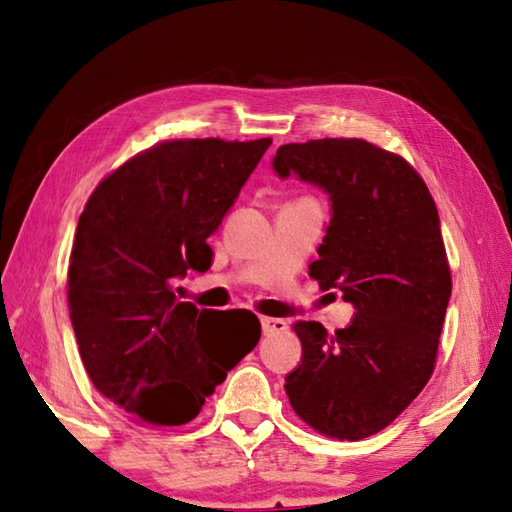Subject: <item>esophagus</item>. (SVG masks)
<instances>
[{
  "instance_id": "obj_1",
  "label": "esophagus",
  "mask_w": 512,
  "mask_h": 512,
  "mask_svg": "<svg viewBox=\"0 0 512 512\" xmlns=\"http://www.w3.org/2000/svg\"><path fill=\"white\" fill-rule=\"evenodd\" d=\"M262 330L264 334H279L288 330V323L277 317H262Z\"/></svg>"
}]
</instances>
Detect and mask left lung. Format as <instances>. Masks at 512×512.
<instances>
[{
    "instance_id": "obj_1",
    "label": "left lung",
    "mask_w": 512,
    "mask_h": 512,
    "mask_svg": "<svg viewBox=\"0 0 512 512\" xmlns=\"http://www.w3.org/2000/svg\"><path fill=\"white\" fill-rule=\"evenodd\" d=\"M273 169L328 193L310 277L354 306L334 334L317 321L292 325L303 354L284 389L312 429L363 440L405 411L436 363L451 299L436 202L407 160L361 138L284 145Z\"/></svg>"
}]
</instances>
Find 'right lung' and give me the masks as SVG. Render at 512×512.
<instances>
[{
	"label": "right lung",
	"instance_id": "1",
	"mask_svg": "<svg viewBox=\"0 0 512 512\" xmlns=\"http://www.w3.org/2000/svg\"><path fill=\"white\" fill-rule=\"evenodd\" d=\"M273 140H171L127 160L76 226L68 308L94 387L140 422L176 427L257 345L246 310H198L178 281L204 273L206 244Z\"/></svg>",
	"mask_w": 512,
	"mask_h": 512
}]
</instances>
